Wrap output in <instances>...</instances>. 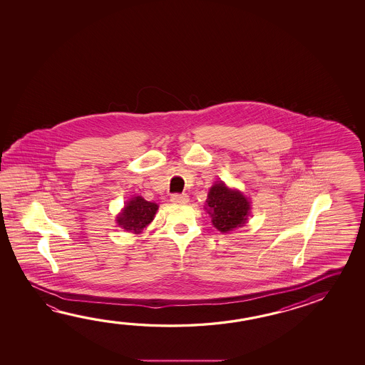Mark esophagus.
<instances>
[{
    "label": "esophagus",
    "mask_w": 365,
    "mask_h": 365,
    "mask_svg": "<svg viewBox=\"0 0 365 365\" xmlns=\"http://www.w3.org/2000/svg\"><path fill=\"white\" fill-rule=\"evenodd\" d=\"M188 195L187 193H174L170 197V201L174 204H187L188 202Z\"/></svg>",
    "instance_id": "obj_1"
}]
</instances>
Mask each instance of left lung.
<instances>
[{
    "label": "left lung",
    "mask_w": 365,
    "mask_h": 365,
    "mask_svg": "<svg viewBox=\"0 0 365 365\" xmlns=\"http://www.w3.org/2000/svg\"><path fill=\"white\" fill-rule=\"evenodd\" d=\"M207 212L212 224L220 232H230L246 223L250 202L241 192L230 190L223 182L212 185L207 195Z\"/></svg>",
    "instance_id": "obj_1"
}]
</instances>
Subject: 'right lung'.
Listing matches in <instances>:
<instances>
[{
  "label": "right lung",
  "mask_w": 365,
  "mask_h": 365,
  "mask_svg": "<svg viewBox=\"0 0 365 365\" xmlns=\"http://www.w3.org/2000/svg\"><path fill=\"white\" fill-rule=\"evenodd\" d=\"M156 210L158 205L148 202L141 196H137L125 205L124 210L116 220L123 230L140 233L154 219Z\"/></svg>",
  "instance_id": "1"
}]
</instances>
